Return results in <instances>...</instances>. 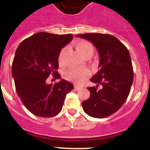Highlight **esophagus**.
<instances>
[{"mask_svg": "<svg viewBox=\"0 0 150 150\" xmlns=\"http://www.w3.org/2000/svg\"><path fill=\"white\" fill-rule=\"evenodd\" d=\"M74 88H75L76 90H79V89H81L82 87L79 86H77V85H75V86H74Z\"/></svg>", "mask_w": 150, "mask_h": 150, "instance_id": "obj_1", "label": "esophagus"}]
</instances>
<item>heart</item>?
<instances>
[{
  "instance_id": "1",
  "label": "heart",
  "mask_w": 150,
  "mask_h": 150,
  "mask_svg": "<svg viewBox=\"0 0 150 150\" xmlns=\"http://www.w3.org/2000/svg\"><path fill=\"white\" fill-rule=\"evenodd\" d=\"M76 48L79 53L81 54L84 58H88L93 55L94 47L93 46L88 42L85 40H79L76 43ZM65 48H63L61 50L59 55V61L62 62L63 55L65 52ZM90 71L88 69H71L69 70L65 74V77L68 80L74 82L77 84H81L86 81L87 78L89 76Z\"/></svg>"
}]
</instances>
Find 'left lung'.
I'll list each match as a JSON object with an SVG mask.
<instances>
[{
    "label": "left lung",
    "mask_w": 150,
    "mask_h": 150,
    "mask_svg": "<svg viewBox=\"0 0 150 150\" xmlns=\"http://www.w3.org/2000/svg\"><path fill=\"white\" fill-rule=\"evenodd\" d=\"M76 37L91 41L100 56L98 71L91 79L97 86L87 88L90 97L82 103L83 108L91 117H108L124 104L131 91L134 72L129 52L111 34L89 33Z\"/></svg>",
    "instance_id": "8db88e82"
}]
</instances>
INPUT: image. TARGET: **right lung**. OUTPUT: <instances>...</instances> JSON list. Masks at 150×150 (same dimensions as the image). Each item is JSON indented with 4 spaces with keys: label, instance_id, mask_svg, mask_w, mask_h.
I'll return each instance as SVG.
<instances>
[{
    "label": "right lung",
    "instance_id": "1",
    "mask_svg": "<svg viewBox=\"0 0 150 150\" xmlns=\"http://www.w3.org/2000/svg\"><path fill=\"white\" fill-rule=\"evenodd\" d=\"M73 35L39 32L24 40L18 46L12 64L17 95L25 107L35 116L53 117L63 107L66 95L74 85L60 79L55 84H46L52 74L59 79V55L72 40Z\"/></svg>",
    "mask_w": 150,
    "mask_h": 150
}]
</instances>
